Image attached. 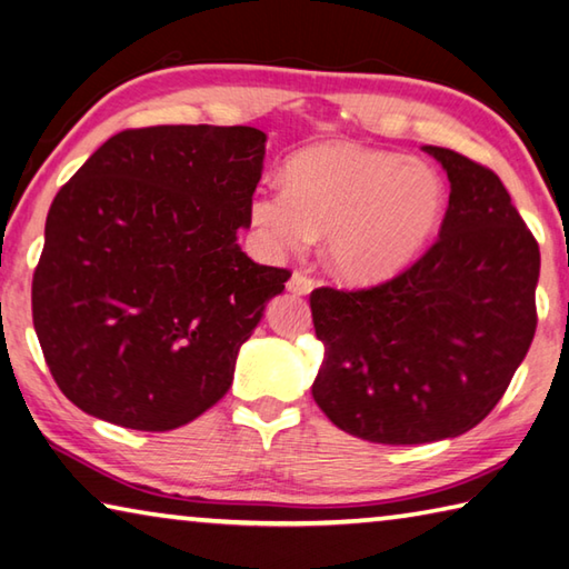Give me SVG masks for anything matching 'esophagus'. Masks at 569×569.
<instances>
[{
    "mask_svg": "<svg viewBox=\"0 0 569 569\" xmlns=\"http://www.w3.org/2000/svg\"><path fill=\"white\" fill-rule=\"evenodd\" d=\"M288 291L293 296H308L313 291V278H308L306 273L296 271L291 278H288Z\"/></svg>",
    "mask_w": 569,
    "mask_h": 569,
    "instance_id": "34e87169",
    "label": "esophagus"
}]
</instances>
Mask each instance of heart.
Listing matches in <instances>:
<instances>
[{"instance_id":"obj_1","label":"heart","mask_w":569,"mask_h":569,"mask_svg":"<svg viewBox=\"0 0 569 569\" xmlns=\"http://www.w3.org/2000/svg\"><path fill=\"white\" fill-rule=\"evenodd\" d=\"M446 186L436 169L400 153L326 141L298 151L283 189L253 193L249 219L273 253L298 251L326 233V261L350 283L402 271L436 236Z\"/></svg>"}]
</instances>
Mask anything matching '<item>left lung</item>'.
I'll return each instance as SVG.
<instances>
[{
	"mask_svg": "<svg viewBox=\"0 0 569 569\" xmlns=\"http://www.w3.org/2000/svg\"><path fill=\"white\" fill-rule=\"evenodd\" d=\"M440 161L450 201L420 261L363 291L316 288L326 348L313 400L333 426L383 446L458 438L498 406L535 338L540 246L498 173Z\"/></svg>",
	"mask_w": 569,
	"mask_h": 569,
	"instance_id": "left-lung-1",
	"label": "left lung"
}]
</instances>
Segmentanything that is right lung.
Instances as JSON below:
<instances>
[{
  "label": "right lung",
  "mask_w": 569,
  "mask_h": 569,
  "mask_svg": "<svg viewBox=\"0 0 569 569\" xmlns=\"http://www.w3.org/2000/svg\"><path fill=\"white\" fill-rule=\"evenodd\" d=\"M263 157L253 127L127 129L61 186L32 318L77 408L161 432L226 396L241 346L291 278L239 246Z\"/></svg>",
  "instance_id": "add662e5"
}]
</instances>
